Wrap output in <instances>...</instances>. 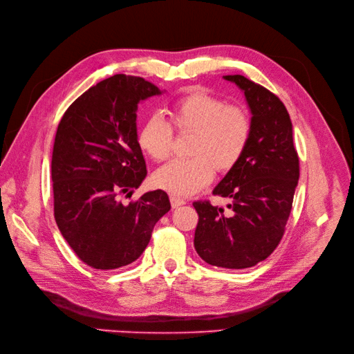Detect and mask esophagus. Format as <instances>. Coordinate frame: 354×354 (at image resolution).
Returning a JSON list of instances; mask_svg holds the SVG:
<instances>
[{
	"mask_svg": "<svg viewBox=\"0 0 354 354\" xmlns=\"http://www.w3.org/2000/svg\"><path fill=\"white\" fill-rule=\"evenodd\" d=\"M170 201H171V206H173V209H177V207L184 206V205L187 203V201L184 200V198H180V197H176V196L170 197Z\"/></svg>",
	"mask_w": 354,
	"mask_h": 354,
	"instance_id": "1",
	"label": "esophagus"
}]
</instances>
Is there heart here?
<instances>
[{"label": "heart", "mask_w": 354, "mask_h": 354, "mask_svg": "<svg viewBox=\"0 0 354 354\" xmlns=\"http://www.w3.org/2000/svg\"><path fill=\"white\" fill-rule=\"evenodd\" d=\"M174 129L192 133L189 160H174L154 173L161 190L176 196L197 193L213 180L214 170L229 173L239 164L252 137V120L246 109L227 105L226 100L203 89H192L170 109ZM174 132L161 116L153 115L138 132V145L154 161L171 154Z\"/></svg>", "instance_id": "1"}]
</instances>
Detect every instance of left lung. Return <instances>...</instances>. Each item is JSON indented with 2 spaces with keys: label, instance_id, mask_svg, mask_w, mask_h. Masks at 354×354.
I'll return each mask as SVG.
<instances>
[{
  "label": "left lung",
  "instance_id": "left-lung-1",
  "mask_svg": "<svg viewBox=\"0 0 354 354\" xmlns=\"http://www.w3.org/2000/svg\"><path fill=\"white\" fill-rule=\"evenodd\" d=\"M246 97L252 137L239 164L213 190L229 198V213L194 201L198 214L194 248L205 262L227 269L250 268L281 242L299 178L290 113L279 97L242 75L223 76Z\"/></svg>",
  "mask_w": 354,
  "mask_h": 354
}]
</instances>
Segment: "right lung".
Here are the masks:
<instances>
[{"instance_id":"right-lung-1","label":"right lung","mask_w":354,"mask_h":354,"mask_svg":"<svg viewBox=\"0 0 354 354\" xmlns=\"http://www.w3.org/2000/svg\"><path fill=\"white\" fill-rule=\"evenodd\" d=\"M161 95L142 77L113 75L80 95L57 127L52 180L55 218L80 261L116 269L137 261L171 209L162 190L124 205L147 176L137 136L141 100Z\"/></svg>"}]
</instances>
